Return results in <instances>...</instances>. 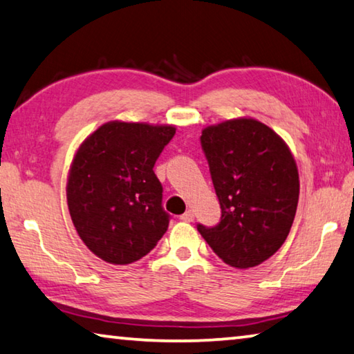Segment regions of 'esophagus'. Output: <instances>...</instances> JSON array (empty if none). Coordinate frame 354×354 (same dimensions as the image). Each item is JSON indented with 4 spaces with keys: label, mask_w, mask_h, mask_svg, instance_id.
<instances>
[{
    "label": "esophagus",
    "mask_w": 354,
    "mask_h": 354,
    "mask_svg": "<svg viewBox=\"0 0 354 354\" xmlns=\"http://www.w3.org/2000/svg\"><path fill=\"white\" fill-rule=\"evenodd\" d=\"M181 220H183V221H194V212H192L190 209H189V211H185V212L181 215Z\"/></svg>",
    "instance_id": "34e87169"
}]
</instances>
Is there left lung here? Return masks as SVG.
<instances>
[{"label": "left lung", "instance_id": "left-lung-1", "mask_svg": "<svg viewBox=\"0 0 354 354\" xmlns=\"http://www.w3.org/2000/svg\"><path fill=\"white\" fill-rule=\"evenodd\" d=\"M201 147L221 207L203 239L234 268L256 267L283 247L295 218L299 178L287 143L259 120L241 117L206 127Z\"/></svg>", "mask_w": 354, "mask_h": 354}]
</instances>
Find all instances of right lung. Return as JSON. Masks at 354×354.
<instances>
[{"label": "right lung", "instance_id": "obj_1", "mask_svg": "<svg viewBox=\"0 0 354 354\" xmlns=\"http://www.w3.org/2000/svg\"><path fill=\"white\" fill-rule=\"evenodd\" d=\"M175 133L173 124L113 120L76 149L67 205L81 241L100 259L133 263L165 234L169 214L153 167Z\"/></svg>", "mask_w": 354, "mask_h": 354}]
</instances>
